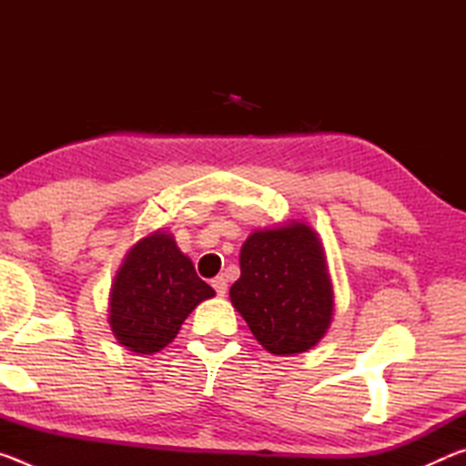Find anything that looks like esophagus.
Segmentation results:
<instances>
[{"label":"esophagus","mask_w":466,"mask_h":466,"mask_svg":"<svg viewBox=\"0 0 466 466\" xmlns=\"http://www.w3.org/2000/svg\"><path fill=\"white\" fill-rule=\"evenodd\" d=\"M211 288L216 289V294H218V296H226V291H228V283H226V279L222 278V275H218V278L211 279Z\"/></svg>","instance_id":"34e87169"}]
</instances>
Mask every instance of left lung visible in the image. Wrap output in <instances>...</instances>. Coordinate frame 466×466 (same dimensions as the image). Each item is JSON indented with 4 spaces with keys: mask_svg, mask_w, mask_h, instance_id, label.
<instances>
[{
    "mask_svg": "<svg viewBox=\"0 0 466 466\" xmlns=\"http://www.w3.org/2000/svg\"><path fill=\"white\" fill-rule=\"evenodd\" d=\"M230 299L273 356L312 350L335 306L319 234L302 222L252 232L240 248V279Z\"/></svg>",
    "mask_w": 466,
    "mask_h": 466,
    "instance_id": "obj_1",
    "label": "left lung"
}]
</instances>
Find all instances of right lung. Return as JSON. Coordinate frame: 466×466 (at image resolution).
<instances>
[{
	"label": "right lung",
	"mask_w": 466,
	"mask_h": 466,
	"mask_svg": "<svg viewBox=\"0 0 466 466\" xmlns=\"http://www.w3.org/2000/svg\"><path fill=\"white\" fill-rule=\"evenodd\" d=\"M216 291L195 273L172 234L157 230L133 247L110 288L108 325L129 351L152 356L178 335L185 319Z\"/></svg>",
	"instance_id": "1"
}]
</instances>
